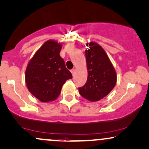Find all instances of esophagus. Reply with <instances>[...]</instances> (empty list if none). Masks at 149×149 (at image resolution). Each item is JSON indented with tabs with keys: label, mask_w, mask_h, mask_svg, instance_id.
Returning a JSON list of instances; mask_svg holds the SVG:
<instances>
[{
	"label": "esophagus",
	"mask_w": 149,
	"mask_h": 149,
	"mask_svg": "<svg viewBox=\"0 0 149 149\" xmlns=\"http://www.w3.org/2000/svg\"><path fill=\"white\" fill-rule=\"evenodd\" d=\"M71 73H72V75H74V73H75V69L74 68H73V69H71Z\"/></svg>",
	"instance_id": "1"
}]
</instances>
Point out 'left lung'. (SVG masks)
I'll return each instance as SVG.
<instances>
[{
    "label": "left lung",
    "instance_id": "1",
    "mask_svg": "<svg viewBox=\"0 0 149 149\" xmlns=\"http://www.w3.org/2000/svg\"><path fill=\"white\" fill-rule=\"evenodd\" d=\"M88 79L80 95L88 100L95 102L107 96L117 83V73L112 62L100 45L91 42L86 44Z\"/></svg>",
    "mask_w": 149,
    "mask_h": 149
}]
</instances>
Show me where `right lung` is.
Returning <instances> with one entry per match:
<instances>
[{"mask_svg":"<svg viewBox=\"0 0 149 149\" xmlns=\"http://www.w3.org/2000/svg\"><path fill=\"white\" fill-rule=\"evenodd\" d=\"M62 45L49 40L36 52L25 71V83L29 91L42 102L55 100L63 85L72 78L59 53Z\"/></svg>","mask_w":149,"mask_h":149,"instance_id":"add662e5","label":"right lung"}]
</instances>
